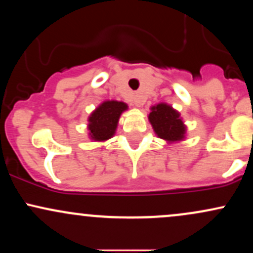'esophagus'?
Instances as JSON below:
<instances>
[{
    "instance_id": "34e87169",
    "label": "esophagus",
    "mask_w": 253,
    "mask_h": 253,
    "mask_svg": "<svg viewBox=\"0 0 253 253\" xmlns=\"http://www.w3.org/2000/svg\"><path fill=\"white\" fill-rule=\"evenodd\" d=\"M133 102H134V106L135 107H141L144 104V100H143V97L139 96V95H135L134 100H133Z\"/></svg>"
}]
</instances>
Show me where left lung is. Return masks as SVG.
<instances>
[{
  "instance_id": "8db88e82",
  "label": "left lung",
  "mask_w": 253,
  "mask_h": 253,
  "mask_svg": "<svg viewBox=\"0 0 253 253\" xmlns=\"http://www.w3.org/2000/svg\"><path fill=\"white\" fill-rule=\"evenodd\" d=\"M149 121L155 133L168 143H175L184 139L187 127L181 114L167 103H158L151 107Z\"/></svg>"
}]
</instances>
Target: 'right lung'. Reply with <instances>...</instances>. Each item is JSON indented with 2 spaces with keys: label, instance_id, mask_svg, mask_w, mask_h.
Returning a JSON list of instances; mask_svg holds the SVG:
<instances>
[{
  "label": "right lung",
  "instance_id": "1",
  "mask_svg": "<svg viewBox=\"0 0 253 253\" xmlns=\"http://www.w3.org/2000/svg\"><path fill=\"white\" fill-rule=\"evenodd\" d=\"M128 107L120 101H104L88 119L89 136L94 141H106L115 134L120 115Z\"/></svg>",
  "mask_w": 253,
  "mask_h": 253
}]
</instances>
